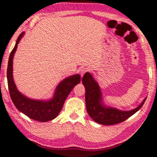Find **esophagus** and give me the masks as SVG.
<instances>
[{
  "instance_id": "obj_1",
  "label": "esophagus",
  "mask_w": 157,
  "mask_h": 157,
  "mask_svg": "<svg viewBox=\"0 0 157 157\" xmlns=\"http://www.w3.org/2000/svg\"><path fill=\"white\" fill-rule=\"evenodd\" d=\"M86 72H87V69L85 68V67H84V68H82L80 70V72H79V73H80V75H81L82 78L84 75H85V73H86Z\"/></svg>"
}]
</instances>
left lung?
<instances>
[{
    "label": "left lung",
    "mask_w": 157,
    "mask_h": 157,
    "mask_svg": "<svg viewBox=\"0 0 157 157\" xmlns=\"http://www.w3.org/2000/svg\"><path fill=\"white\" fill-rule=\"evenodd\" d=\"M82 84L85 87V101L86 111L95 122L101 125H111L120 123L136 113L143 106L146 99L136 109L131 111H121L103 105L101 92L99 85L90 72H86L82 78Z\"/></svg>",
    "instance_id": "8db88e82"
}]
</instances>
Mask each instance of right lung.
<instances>
[{
	"label": "right lung",
	"mask_w": 157,
	"mask_h": 157,
	"mask_svg": "<svg viewBox=\"0 0 157 157\" xmlns=\"http://www.w3.org/2000/svg\"><path fill=\"white\" fill-rule=\"evenodd\" d=\"M24 32L18 36L15 46L9 56L7 79H8V90L12 101L19 111L29 118L40 122H47L56 118L63 106L64 102L76 85L80 82L79 75L68 77L64 79L56 87L53 99L48 101H39L29 99L22 94L17 90L13 76V59L17 44L22 38Z\"/></svg>",
	"instance_id": "right-lung-1"
}]
</instances>
